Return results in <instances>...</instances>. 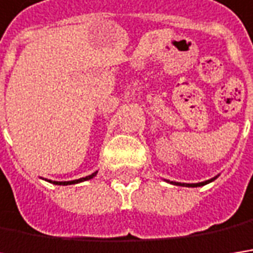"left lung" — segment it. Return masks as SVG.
Instances as JSON below:
<instances>
[{"mask_svg": "<svg viewBox=\"0 0 253 253\" xmlns=\"http://www.w3.org/2000/svg\"><path fill=\"white\" fill-rule=\"evenodd\" d=\"M215 180V177L213 179H211V180H206V182H201V183H179V182H170L173 185H177V186H187V187H198V186H203V185H208V183H211V182H213Z\"/></svg>", "mask_w": 253, "mask_h": 253, "instance_id": "1", "label": "left lung"}]
</instances>
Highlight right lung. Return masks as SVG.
I'll return each mask as SVG.
<instances>
[{
	"instance_id": "obj_1",
	"label": "right lung",
	"mask_w": 253,
	"mask_h": 253,
	"mask_svg": "<svg viewBox=\"0 0 253 253\" xmlns=\"http://www.w3.org/2000/svg\"><path fill=\"white\" fill-rule=\"evenodd\" d=\"M97 174V171H94L93 174H90V176H85V177H82V179H77V180H70V182H51V180H48V182H51L54 185H63V186H67V185H74V183H79V182H84V180H88V179H93L94 176Z\"/></svg>"
}]
</instances>
